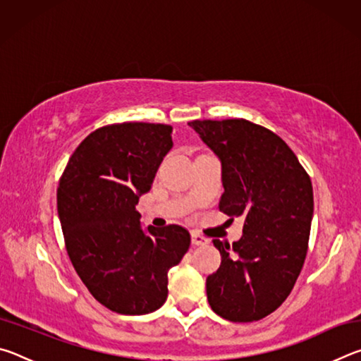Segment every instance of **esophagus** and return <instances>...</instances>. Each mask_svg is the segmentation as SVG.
<instances>
[{
	"instance_id": "34e87169",
	"label": "esophagus",
	"mask_w": 361,
	"mask_h": 361,
	"mask_svg": "<svg viewBox=\"0 0 361 361\" xmlns=\"http://www.w3.org/2000/svg\"><path fill=\"white\" fill-rule=\"evenodd\" d=\"M191 242L192 245H207V243H209V240H207L204 235L197 234V232H191Z\"/></svg>"
}]
</instances>
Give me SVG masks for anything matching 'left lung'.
Instances as JSON below:
<instances>
[{"label":"left lung","instance_id":"left-lung-1","mask_svg":"<svg viewBox=\"0 0 361 361\" xmlns=\"http://www.w3.org/2000/svg\"><path fill=\"white\" fill-rule=\"evenodd\" d=\"M188 124L221 159L219 212L245 219L240 240H213L221 264L207 277V299L229 322L261 320L288 298L307 255L310 176L290 146L266 127L247 119Z\"/></svg>","mask_w":361,"mask_h":361}]
</instances>
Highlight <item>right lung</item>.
<instances>
[{
  "mask_svg": "<svg viewBox=\"0 0 361 361\" xmlns=\"http://www.w3.org/2000/svg\"><path fill=\"white\" fill-rule=\"evenodd\" d=\"M172 126H103L73 152L57 189L65 247L79 279L113 312L143 315L166 302L169 271L191 245L178 224L140 228L138 197L173 146Z\"/></svg>",
  "mask_w": 361,
  "mask_h": 361,
  "instance_id": "obj_1",
  "label": "right lung"
}]
</instances>
